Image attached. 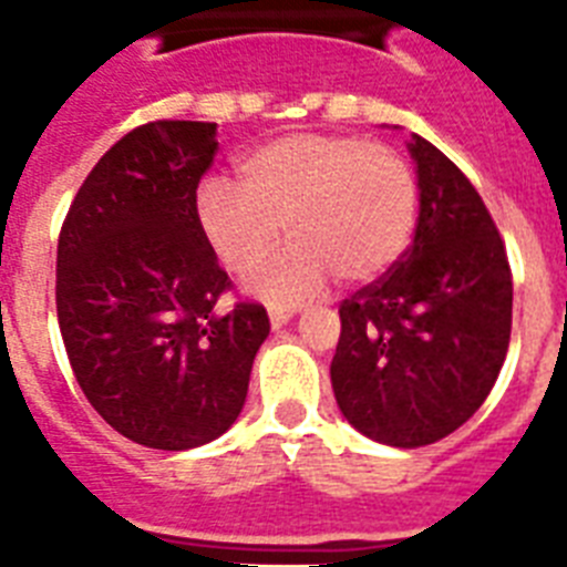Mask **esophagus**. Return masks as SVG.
Wrapping results in <instances>:
<instances>
[{"mask_svg": "<svg viewBox=\"0 0 567 567\" xmlns=\"http://www.w3.org/2000/svg\"><path fill=\"white\" fill-rule=\"evenodd\" d=\"M267 318H270V327L282 329L285 323L293 318V311L291 309H270V311H267Z\"/></svg>", "mask_w": 567, "mask_h": 567, "instance_id": "esophagus-1", "label": "esophagus"}]
</instances>
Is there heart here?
Returning <instances> with one entry per match:
<instances>
[{"label":"heart","mask_w":567,"mask_h":567,"mask_svg":"<svg viewBox=\"0 0 567 567\" xmlns=\"http://www.w3.org/2000/svg\"><path fill=\"white\" fill-rule=\"evenodd\" d=\"M196 223L226 270L247 276L265 265L279 231L293 240L252 279L267 302H300L332 274L373 282L412 244L417 182L391 146L344 135H288L240 162L238 185L205 179Z\"/></svg>","instance_id":"heart-1"}]
</instances>
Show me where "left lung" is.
Listing matches in <instances>:
<instances>
[{
  "label": "left lung",
  "mask_w": 567,
  "mask_h": 567,
  "mask_svg": "<svg viewBox=\"0 0 567 567\" xmlns=\"http://www.w3.org/2000/svg\"><path fill=\"white\" fill-rule=\"evenodd\" d=\"M412 247L341 302L332 355L338 409L388 447L447 439L485 403L512 332V270L483 196L421 135Z\"/></svg>",
  "instance_id": "8db88e82"
}]
</instances>
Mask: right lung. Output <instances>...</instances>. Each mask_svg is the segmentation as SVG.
<instances>
[{
    "mask_svg": "<svg viewBox=\"0 0 567 567\" xmlns=\"http://www.w3.org/2000/svg\"><path fill=\"white\" fill-rule=\"evenodd\" d=\"M217 123L158 120L120 137L58 238V327L84 396L120 435L190 450L238 421L270 320L223 311L229 276L196 223Z\"/></svg>",
    "mask_w": 567,
    "mask_h": 567,
    "instance_id": "1",
    "label": "right lung"
}]
</instances>
